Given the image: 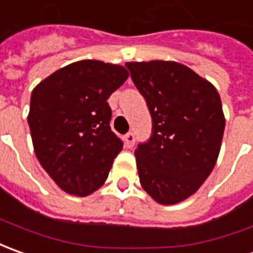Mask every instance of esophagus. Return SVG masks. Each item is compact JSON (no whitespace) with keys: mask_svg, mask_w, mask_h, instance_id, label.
Segmentation results:
<instances>
[{"mask_svg":"<svg viewBox=\"0 0 253 253\" xmlns=\"http://www.w3.org/2000/svg\"><path fill=\"white\" fill-rule=\"evenodd\" d=\"M123 140H125V144H126L127 148H131V147L134 145V141H135L134 133H131V131L126 133V134H125V137H123Z\"/></svg>","mask_w":253,"mask_h":253,"instance_id":"esophagus-1","label":"esophagus"}]
</instances>
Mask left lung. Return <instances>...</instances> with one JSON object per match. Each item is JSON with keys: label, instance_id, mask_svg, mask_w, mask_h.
Here are the masks:
<instances>
[{"label": "left lung", "instance_id": "1", "mask_svg": "<svg viewBox=\"0 0 253 253\" xmlns=\"http://www.w3.org/2000/svg\"><path fill=\"white\" fill-rule=\"evenodd\" d=\"M126 67L153 122L150 138L134 151L140 183L155 202L175 205L203 185L218 158L225 127L220 95L175 61Z\"/></svg>", "mask_w": 253, "mask_h": 253}]
</instances>
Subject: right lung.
Returning a JSON list of instances; mask_svg holds the SVG:
<instances>
[{"mask_svg": "<svg viewBox=\"0 0 253 253\" xmlns=\"http://www.w3.org/2000/svg\"><path fill=\"white\" fill-rule=\"evenodd\" d=\"M127 77L125 67L83 60L57 70L32 92L28 123L35 153L67 193L86 196L99 189L122 151L108 99Z\"/></svg>", "mask_w": 253, "mask_h": 253, "instance_id": "1", "label": "right lung"}]
</instances>
